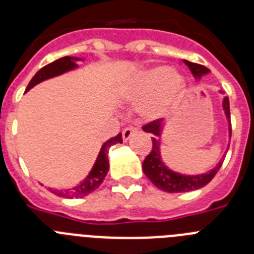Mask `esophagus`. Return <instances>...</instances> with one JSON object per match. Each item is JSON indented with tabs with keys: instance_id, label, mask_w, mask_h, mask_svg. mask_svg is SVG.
Masks as SVG:
<instances>
[{
	"instance_id": "esophagus-1",
	"label": "esophagus",
	"mask_w": 254,
	"mask_h": 254,
	"mask_svg": "<svg viewBox=\"0 0 254 254\" xmlns=\"http://www.w3.org/2000/svg\"><path fill=\"white\" fill-rule=\"evenodd\" d=\"M136 132H137V128H136V127H132V126H129V127H127V128L123 129V132H122L123 141H128L129 138H131L132 136L136 133Z\"/></svg>"
}]
</instances>
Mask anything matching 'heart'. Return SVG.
Wrapping results in <instances>:
<instances>
[{
    "mask_svg": "<svg viewBox=\"0 0 254 254\" xmlns=\"http://www.w3.org/2000/svg\"><path fill=\"white\" fill-rule=\"evenodd\" d=\"M186 78L165 66L143 69L129 78L123 87V95L128 100H141V113L147 118L167 116L185 95Z\"/></svg>",
    "mask_w": 254,
    "mask_h": 254,
    "instance_id": "1",
    "label": "heart"
}]
</instances>
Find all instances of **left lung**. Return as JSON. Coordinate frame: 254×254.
<instances>
[{"label": "left lung", "instance_id": "8db88e82", "mask_svg": "<svg viewBox=\"0 0 254 254\" xmlns=\"http://www.w3.org/2000/svg\"><path fill=\"white\" fill-rule=\"evenodd\" d=\"M185 64L190 67V72L193 73L196 78H199L202 75L210 71L205 66L188 62L185 60ZM224 112H225L226 120L229 125V133L232 137V122H230V107H229V98L225 96L223 102ZM145 132H150L154 134L152 140V149L150 154L147 155L142 163L143 173L146 174L147 178L152 182L159 190L169 192V193H179V192H190V190H198V188L205 187L207 183L212 181L219 169L223 165L224 160H220L214 169L205 174H198V176H186V174H179L177 172H173L163 163L160 156V136L161 129H163V120H155L152 122L147 123L142 127Z\"/></svg>", "mask_w": 254, "mask_h": 254}]
</instances>
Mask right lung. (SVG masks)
<instances>
[{
	"label": "right lung",
	"mask_w": 254,
	"mask_h": 254,
	"mask_svg": "<svg viewBox=\"0 0 254 254\" xmlns=\"http://www.w3.org/2000/svg\"><path fill=\"white\" fill-rule=\"evenodd\" d=\"M75 61H78V58L68 57V56H67V57L60 58V60L55 61V62H52V64L44 66L43 68H40L39 71L35 73L34 77L30 80L28 87H26V91L30 90L31 87H34L35 85L44 81L47 78L62 75V73L67 72V71H71V69L76 68L77 64H76ZM116 143H122V133H118L116 137L109 138L107 142L103 143V146L102 149H100L98 158H96V161L95 164H94L93 169L90 170L89 176H87L80 185L71 188V190H51L52 193L57 194V196L60 197H64V198H78V197L81 198V197L87 196V194H90L91 192H94L95 190H98L99 186L103 183V181H104L108 170H109L108 150H109L111 146L116 145Z\"/></svg>",
	"instance_id": "add662e5"
}]
</instances>
